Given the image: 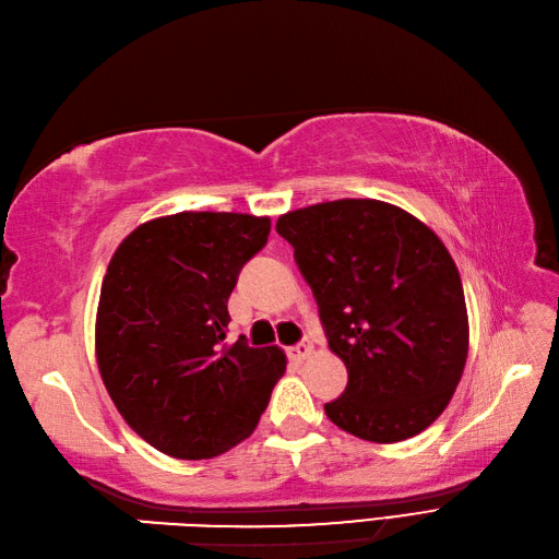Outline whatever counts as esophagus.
Returning a JSON list of instances; mask_svg holds the SVG:
<instances>
[{"label": "esophagus", "instance_id": "obj_1", "mask_svg": "<svg viewBox=\"0 0 559 559\" xmlns=\"http://www.w3.org/2000/svg\"><path fill=\"white\" fill-rule=\"evenodd\" d=\"M311 352H313V345H311L309 340H302V342H299V345H295V347L288 349L293 361H305L307 356H311Z\"/></svg>", "mask_w": 559, "mask_h": 559}]
</instances>
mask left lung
Listing matches in <instances>:
<instances>
[{
    "label": "left lung",
    "mask_w": 559,
    "mask_h": 559,
    "mask_svg": "<svg viewBox=\"0 0 559 559\" xmlns=\"http://www.w3.org/2000/svg\"><path fill=\"white\" fill-rule=\"evenodd\" d=\"M276 231L295 248L328 347L349 373L325 416L376 443L420 435L449 406L469 349L447 246L411 212L373 198L285 212Z\"/></svg>",
    "instance_id": "left-lung-1"
}]
</instances>
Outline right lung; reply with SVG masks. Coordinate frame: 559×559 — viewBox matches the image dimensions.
Instances as JSON below:
<instances>
[{
  "label": "right lung",
  "instance_id": "add662e5",
  "mask_svg": "<svg viewBox=\"0 0 559 559\" xmlns=\"http://www.w3.org/2000/svg\"><path fill=\"white\" fill-rule=\"evenodd\" d=\"M269 217L177 212L112 252L96 309V364L124 423L179 461L248 439L285 373L283 349L228 345V295L266 246Z\"/></svg>",
  "mask_w": 559,
  "mask_h": 559
}]
</instances>
